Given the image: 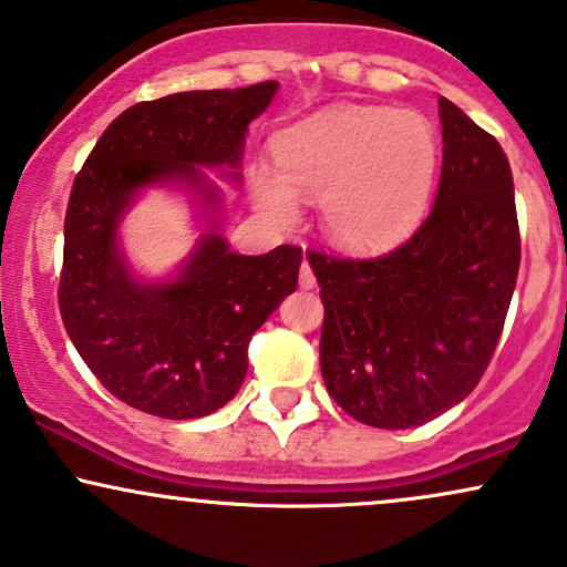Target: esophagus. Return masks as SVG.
<instances>
[{
	"mask_svg": "<svg viewBox=\"0 0 567 567\" xmlns=\"http://www.w3.org/2000/svg\"><path fill=\"white\" fill-rule=\"evenodd\" d=\"M298 282H301L303 290H311L317 285V277H315V271H311L309 261L301 264V271H298Z\"/></svg>",
	"mask_w": 567,
	"mask_h": 567,
	"instance_id": "obj_1",
	"label": "esophagus"
}]
</instances>
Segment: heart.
<instances>
[{
	"label": "heart",
	"mask_w": 567,
	"mask_h": 567,
	"mask_svg": "<svg viewBox=\"0 0 567 567\" xmlns=\"http://www.w3.org/2000/svg\"><path fill=\"white\" fill-rule=\"evenodd\" d=\"M275 167H250V192L277 224H290L298 194L320 202L336 245L373 252L405 239L424 218L440 165L434 127L415 112L330 106L271 141Z\"/></svg>",
	"instance_id": "1"
}]
</instances>
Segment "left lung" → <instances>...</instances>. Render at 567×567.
I'll list each match as a JSON object with an SVG mask.
<instances>
[{"label": "left lung", "instance_id": "8db88e82", "mask_svg": "<svg viewBox=\"0 0 567 567\" xmlns=\"http://www.w3.org/2000/svg\"><path fill=\"white\" fill-rule=\"evenodd\" d=\"M442 175L424 224L379 258L306 250L324 306V386L351 419L410 429L483 379L519 271L509 159L440 97Z\"/></svg>", "mask_w": 567, "mask_h": 567}]
</instances>
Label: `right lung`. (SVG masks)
I'll list each match as a JSON object with an SVG mask.
<instances>
[{"instance_id":"add662e5","label":"right lung","mask_w":567,"mask_h":567,"mask_svg":"<svg viewBox=\"0 0 567 567\" xmlns=\"http://www.w3.org/2000/svg\"><path fill=\"white\" fill-rule=\"evenodd\" d=\"M277 87L258 82L135 103L103 130L74 178L58 306L84 365L130 408L171 421L216 413L243 386L252 333L296 290L301 247L234 252L218 234V188L202 173L237 171L247 125ZM173 179L198 194L208 229L178 278L141 284L115 229L141 187Z\"/></svg>"}]
</instances>
